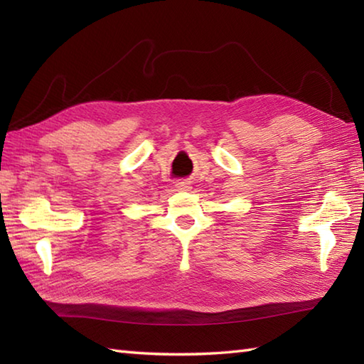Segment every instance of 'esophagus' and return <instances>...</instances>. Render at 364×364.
<instances>
[{
  "instance_id": "obj_1",
  "label": "esophagus",
  "mask_w": 364,
  "mask_h": 364,
  "mask_svg": "<svg viewBox=\"0 0 364 364\" xmlns=\"http://www.w3.org/2000/svg\"><path fill=\"white\" fill-rule=\"evenodd\" d=\"M192 188H191V184L188 183V181H180V183H176V191H180V192H188V191H191Z\"/></svg>"
}]
</instances>
